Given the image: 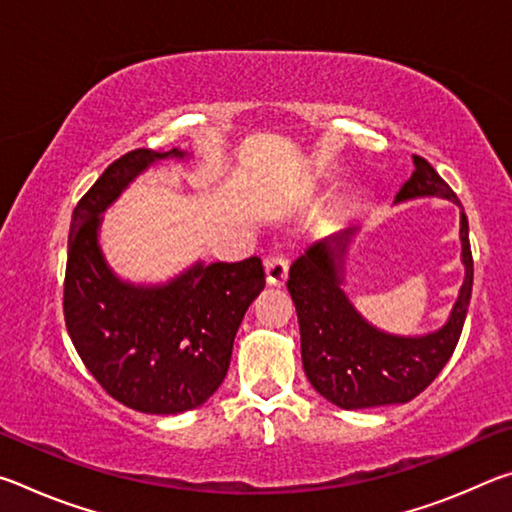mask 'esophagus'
<instances>
[{
  "label": "esophagus",
  "mask_w": 512,
  "mask_h": 512,
  "mask_svg": "<svg viewBox=\"0 0 512 512\" xmlns=\"http://www.w3.org/2000/svg\"><path fill=\"white\" fill-rule=\"evenodd\" d=\"M264 268H266V282L271 287H284L289 275V259L284 255H268L264 259Z\"/></svg>",
  "instance_id": "34e87169"
}]
</instances>
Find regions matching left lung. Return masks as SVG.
<instances>
[{
    "instance_id": "1",
    "label": "left lung",
    "mask_w": 512,
    "mask_h": 512,
    "mask_svg": "<svg viewBox=\"0 0 512 512\" xmlns=\"http://www.w3.org/2000/svg\"><path fill=\"white\" fill-rule=\"evenodd\" d=\"M422 196L447 198L461 207L436 169L413 155V173L395 203ZM354 235L357 228H348L318 241L291 264L287 289L298 311L302 368L311 386L345 411L406 404L438 377L461 339L474 280L467 216L461 210L463 287L447 323L424 336L381 332L354 309L341 287L345 253Z\"/></svg>"
}]
</instances>
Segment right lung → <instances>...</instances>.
Here are the masks:
<instances>
[{"label":"right lung","instance_id":"add662e5","mask_svg":"<svg viewBox=\"0 0 512 512\" xmlns=\"http://www.w3.org/2000/svg\"><path fill=\"white\" fill-rule=\"evenodd\" d=\"M173 149L121 155L74 207L67 241L63 311L85 368L128 409L153 415L192 411L228 375L232 343L259 291L264 266L196 262L167 284L119 280L99 246L101 214L128 183L158 160H183Z\"/></svg>","mask_w":512,"mask_h":512}]
</instances>
